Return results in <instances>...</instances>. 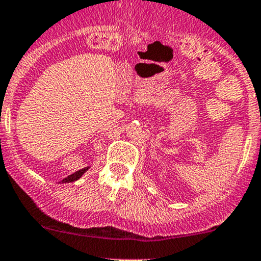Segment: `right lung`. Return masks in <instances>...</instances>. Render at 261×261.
<instances>
[{"label":"right lung","mask_w":261,"mask_h":261,"mask_svg":"<svg viewBox=\"0 0 261 261\" xmlns=\"http://www.w3.org/2000/svg\"><path fill=\"white\" fill-rule=\"evenodd\" d=\"M87 170H89V167H84V169H81V170H79V171L73 172L72 175H70V176H67L66 179L62 180V182H73V181L79 180L82 176V175H84L85 172L87 171Z\"/></svg>","instance_id":"obj_1"}]
</instances>
